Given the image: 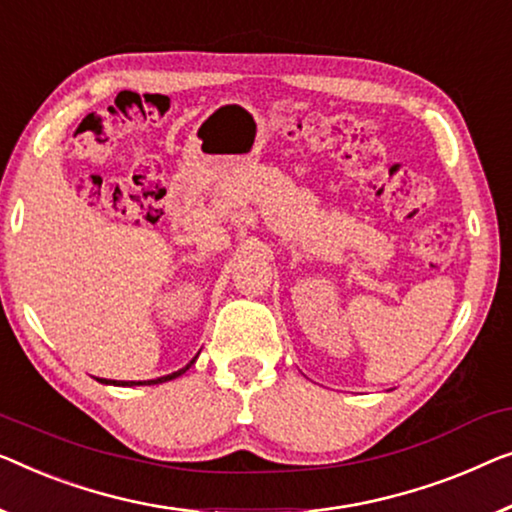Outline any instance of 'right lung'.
I'll return each mask as SVG.
<instances>
[{
	"instance_id": "obj_1",
	"label": "right lung",
	"mask_w": 512,
	"mask_h": 512,
	"mask_svg": "<svg viewBox=\"0 0 512 512\" xmlns=\"http://www.w3.org/2000/svg\"><path fill=\"white\" fill-rule=\"evenodd\" d=\"M198 358V355H196ZM196 358L189 362L187 367H182V369H177V372H173V374H166V376H159V379H150V381H108V379H99V383H106V385H129V388H133V385H159V383H166V381H173V379H177V376H182L184 372H187V369L194 365L196 362Z\"/></svg>"
}]
</instances>
